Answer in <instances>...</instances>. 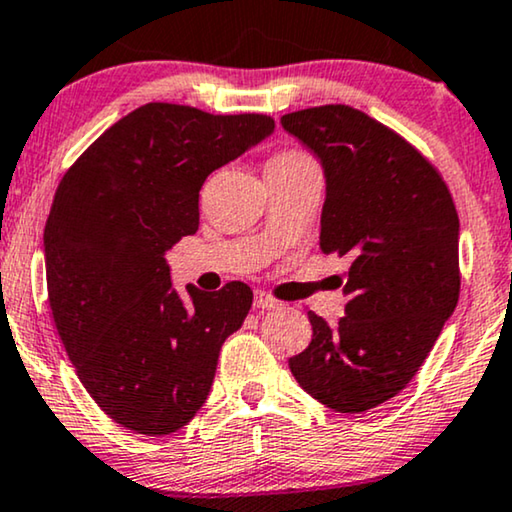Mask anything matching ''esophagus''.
<instances>
[{
    "label": "esophagus",
    "mask_w": 512,
    "mask_h": 512,
    "mask_svg": "<svg viewBox=\"0 0 512 512\" xmlns=\"http://www.w3.org/2000/svg\"><path fill=\"white\" fill-rule=\"evenodd\" d=\"M254 307H258V310H275V307H279V300L275 296H270L268 291L258 289L254 293Z\"/></svg>",
    "instance_id": "obj_1"
}]
</instances>
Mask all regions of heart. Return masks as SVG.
I'll list each match as a JSON object with an SVG mask.
<instances>
[{
	"mask_svg": "<svg viewBox=\"0 0 512 512\" xmlns=\"http://www.w3.org/2000/svg\"><path fill=\"white\" fill-rule=\"evenodd\" d=\"M319 170L312 153L303 149H284L268 160V172H307Z\"/></svg>",
	"mask_w": 512,
	"mask_h": 512,
	"instance_id": "1",
	"label": "heart"
}]
</instances>
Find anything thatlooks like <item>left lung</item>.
Returning <instances> with one entry per match:
<instances>
[{
  "mask_svg": "<svg viewBox=\"0 0 512 512\" xmlns=\"http://www.w3.org/2000/svg\"><path fill=\"white\" fill-rule=\"evenodd\" d=\"M282 125L324 165L321 251L352 261L345 317L307 312L312 340L289 368L326 408L356 415L408 387L457 307L459 214L436 165L363 111L324 104Z\"/></svg>",
  "mask_w": 512,
  "mask_h": 512,
  "instance_id": "1",
  "label": "left lung"
}]
</instances>
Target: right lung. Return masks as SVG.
I'll use <instances>...</instances> for the list:
<instances>
[{
    "label": "right lung",
    "mask_w": 512,
    "mask_h": 512,
    "mask_svg": "<svg viewBox=\"0 0 512 512\" xmlns=\"http://www.w3.org/2000/svg\"><path fill=\"white\" fill-rule=\"evenodd\" d=\"M272 128L265 114L149 102L60 179L44 230L48 303L81 384L125 429L167 436L207 401L254 293L228 282L216 293L188 286L184 300L163 254L198 230L209 174Z\"/></svg>",
    "instance_id": "1"
}]
</instances>
